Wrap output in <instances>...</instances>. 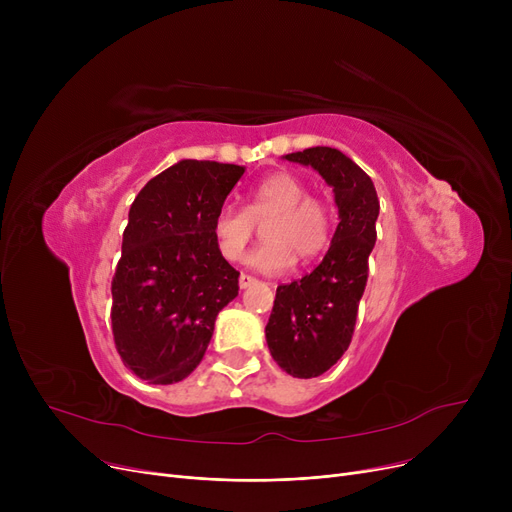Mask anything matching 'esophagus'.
I'll return each instance as SVG.
<instances>
[{"mask_svg":"<svg viewBox=\"0 0 512 512\" xmlns=\"http://www.w3.org/2000/svg\"><path fill=\"white\" fill-rule=\"evenodd\" d=\"M253 284H257V280L253 278V276H249V274H240V278H238V286L245 290V288H249V286H253Z\"/></svg>","mask_w":512,"mask_h":512,"instance_id":"1","label":"esophagus"}]
</instances>
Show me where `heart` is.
Segmentation results:
<instances>
[{
  "instance_id": "obj_1",
  "label": "heart",
  "mask_w": 512,
  "mask_h": 512,
  "mask_svg": "<svg viewBox=\"0 0 512 512\" xmlns=\"http://www.w3.org/2000/svg\"><path fill=\"white\" fill-rule=\"evenodd\" d=\"M263 226L265 242L251 255L249 263L259 272H284L294 259L311 261L324 253L334 236V211L317 197L307 195V186L290 172L261 178L247 197V207L224 205L213 215L211 232L215 247L226 261H238Z\"/></svg>"
}]
</instances>
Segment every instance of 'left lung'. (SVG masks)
I'll return each mask as SVG.
<instances>
[{
  "instance_id": "1",
  "label": "left lung",
  "mask_w": 512,
  "mask_h": 512,
  "mask_svg": "<svg viewBox=\"0 0 512 512\" xmlns=\"http://www.w3.org/2000/svg\"><path fill=\"white\" fill-rule=\"evenodd\" d=\"M284 159L311 166L334 191L338 228L332 245L315 270L282 284L265 326L274 361L292 378H317L348 348L357 309L367 284L380 201L371 178L351 157L332 147H311Z\"/></svg>"
}]
</instances>
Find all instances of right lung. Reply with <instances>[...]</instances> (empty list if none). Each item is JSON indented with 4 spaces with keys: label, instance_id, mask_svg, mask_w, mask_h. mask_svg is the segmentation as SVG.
I'll list each match as a JSON object with an SVG mask.
<instances>
[{
    "label": "right lung",
    "instance_id": "1",
    "mask_svg": "<svg viewBox=\"0 0 512 512\" xmlns=\"http://www.w3.org/2000/svg\"><path fill=\"white\" fill-rule=\"evenodd\" d=\"M245 168L182 159L132 201L112 280V332L122 363L147 384H176L201 363L238 272L211 222Z\"/></svg>",
    "mask_w": 512,
    "mask_h": 512
}]
</instances>
